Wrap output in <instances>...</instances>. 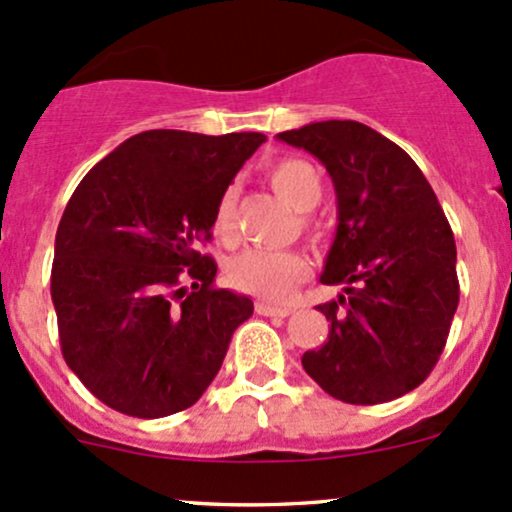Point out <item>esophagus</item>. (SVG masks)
<instances>
[{"instance_id": "1", "label": "esophagus", "mask_w": 512, "mask_h": 512, "mask_svg": "<svg viewBox=\"0 0 512 512\" xmlns=\"http://www.w3.org/2000/svg\"><path fill=\"white\" fill-rule=\"evenodd\" d=\"M255 311L260 313V316H279V318H286L291 313V308H284V306H272V303L267 301H257L255 303Z\"/></svg>"}]
</instances>
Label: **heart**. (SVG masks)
Masks as SVG:
<instances>
[{
    "mask_svg": "<svg viewBox=\"0 0 512 512\" xmlns=\"http://www.w3.org/2000/svg\"><path fill=\"white\" fill-rule=\"evenodd\" d=\"M267 179L272 189L296 211L316 209L323 196V179L316 167L306 160L274 162L267 170ZM213 233L230 243L235 238V192L226 189L218 199L213 211ZM311 267L301 252L294 250H245L230 265V282L235 289L245 294L260 296L267 301H286L303 279L308 277Z\"/></svg>",
    "mask_w": 512,
    "mask_h": 512,
    "instance_id": "obj_1",
    "label": "heart"
}]
</instances>
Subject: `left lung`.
I'll return each instance as SVG.
<instances>
[{
	"mask_svg": "<svg viewBox=\"0 0 512 512\" xmlns=\"http://www.w3.org/2000/svg\"><path fill=\"white\" fill-rule=\"evenodd\" d=\"M277 138L318 157L338 194L320 282L342 284V294L318 306L330 333L303 352V369L338 401H393L428 379L457 311L445 211L411 155L364 123L318 121Z\"/></svg>",
	"mask_w": 512,
	"mask_h": 512,
	"instance_id": "obj_1",
	"label": "left lung"
}]
</instances>
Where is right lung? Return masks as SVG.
<instances>
[{"mask_svg":"<svg viewBox=\"0 0 512 512\" xmlns=\"http://www.w3.org/2000/svg\"><path fill=\"white\" fill-rule=\"evenodd\" d=\"M262 133L143 131L97 162L55 235L50 296L67 367L114 411L165 418L194 406L252 301L216 289L196 245ZM192 281V287H184Z\"/></svg>","mask_w":512,"mask_h":512,"instance_id":"obj_1","label":"right lung"}]
</instances>
